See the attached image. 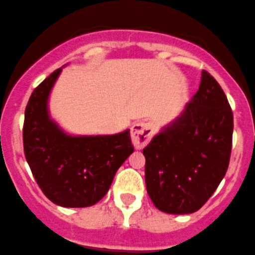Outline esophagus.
Instances as JSON below:
<instances>
[{
	"mask_svg": "<svg viewBox=\"0 0 255 255\" xmlns=\"http://www.w3.org/2000/svg\"><path fill=\"white\" fill-rule=\"evenodd\" d=\"M152 128L149 123H136L131 128V140L135 149H142L152 137Z\"/></svg>",
	"mask_w": 255,
	"mask_h": 255,
	"instance_id": "obj_1",
	"label": "esophagus"
}]
</instances>
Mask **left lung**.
I'll return each instance as SVG.
<instances>
[{
    "label": "left lung",
    "instance_id": "1",
    "mask_svg": "<svg viewBox=\"0 0 255 255\" xmlns=\"http://www.w3.org/2000/svg\"><path fill=\"white\" fill-rule=\"evenodd\" d=\"M233 126L224 91L204 70L183 114L142 150L146 190L157 209L189 214L208 202L229 166Z\"/></svg>",
    "mask_w": 255,
    "mask_h": 255
}]
</instances>
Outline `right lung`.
<instances>
[{"mask_svg":"<svg viewBox=\"0 0 255 255\" xmlns=\"http://www.w3.org/2000/svg\"><path fill=\"white\" fill-rule=\"evenodd\" d=\"M61 69L30 96L23 121V150L36 183L51 202L91 207L105 196L118 169L134 151L130 130L105 136H71L48 116L47 100Z\"/></svg>","mask_w":255,"mask_h":255,"instance_id":"1","label":"right lung"}]
</instances>
